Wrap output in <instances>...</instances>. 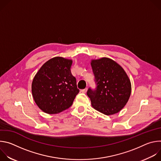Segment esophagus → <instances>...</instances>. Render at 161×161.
Segmentation results:
<instances>
[{"label": "esophagus", "instance_id": "esophagus-1", "mask_svg": "<svg viewBox=\"0 0 161 161\" xmlns=\"http://www.w3.org/2000/svg\"><path fill=\"white\" fill-rule=\"evenodd\" d=\"M86 91H87V88H84V89H82V90H81V92H83V93H86Z\"/></svg>", "mask_w": 161, "mask_h": 161}]
</instances>
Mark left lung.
Returning <instances> with one entry per match:
<instances>
[{
  "label": "left lung",
  "instance_id": "8db88e82",
  "mask_svg": "<svg viewBox=\"0 0 161 161\" xmlns=\"http://www.w3.org/2000/svg\"><path fill=\"white\" fill-rule=\"evenodd\" d=\"M96 88H89L87 96L92 106L98 111L110 115L119 112L127 103L131 93L130 81L124 69L109 58L91 62Z\"/></svg>",
  "mask_w": 161,
  "mask_h": 161
}]
</instances>
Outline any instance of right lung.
Instances as JSON below:
<instances>
[{
  "mask_svg": "<svg viewBox=\"0 0 161 161\" xmlns=\"http://www.w3.org/2000/svg\"><path fill=\"white\" fill-rule=\"evenodd\" d=\"M73 61L60 57L44 63L32 83L35 103L44 112L56 114L68 109L80 90L71 72Z\"/></svg>",
  "mask_w": 161,
  "mask_h": 161,
  "instance_id": "1",
  "label": "right lung"
}]
</instances>
